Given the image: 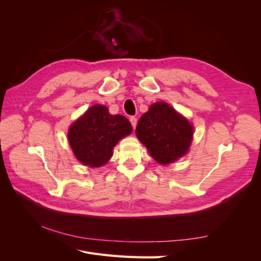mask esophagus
<instances>
[{"mask_svg": "<svg viewBox=\"0 0 261 261\" xmlns=\"http://www.w3.org/2000/svg\"><path fill=\"white\" fill-rule=\"evenodd\" d=\"M129 121H130V123H132V126H133V127L135 128V127H136V125H137V118H136L135 116H130Z\"/></svg>", "mask_w": 261, "mask_h": 261, "instance_id": "obj_1", "label": "esophagus"}]
</instances>
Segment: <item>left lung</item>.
Segmentation results:
<instances>
[{"label": "left lung", "mask_w": 261, "mask_h": 261, "mask_svg": "<svg viewBox=\"0 0 261 261\" xmlns=\"http://www.w3.org/2000/svg\"><path fill=\"white\" fill-rule=\"evenodd\" d=\"M136 135L160 164L183 156L193 139V126L165 102H156L139 118Z\"/></svg>", "instance_id": "left-lung-1"}]
</instances>
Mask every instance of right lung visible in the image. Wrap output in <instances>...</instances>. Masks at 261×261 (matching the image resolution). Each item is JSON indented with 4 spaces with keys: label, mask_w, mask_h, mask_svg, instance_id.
<instances>
[{
    "label": "right lung",
    "mask_w": 261,
    "mask_h": 261,
    "mask_svg": "<svg viewBox=\"0 0 261 261\" xmlns=\"http://www.w3.org/2000/svg\"><path fill=\"white\" fill-rule=\"evenodd\" d=\"M132 125L125 116L111 115L105 106H93L70 126L68 140L76 158L89 167H101L112 156L114 146L129 135Z\"/></svg>",
    "instance_id": "obj_1"
}]
</instances>
